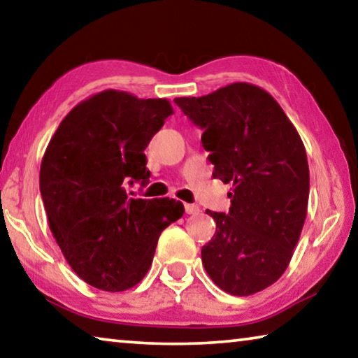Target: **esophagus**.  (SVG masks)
<instances>
[{"instance_id": "obj_1", "label": "esophagus", "mask_w": 358, "mask_h": 358, "mask_svg": "<svg viewBox=\"0 0 358 358\" xmlns=\"http://www.w3.org/2000/svg\"><path fill=\"white\" fill-rule=\"evenodd\" d=\"M185 211L186 215H197L201 208L197 207V205H192V203H185Z\"/></svg>"}]
</instances>
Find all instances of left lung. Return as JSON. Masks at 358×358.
<instances>
[{
  "mask_svg": "<svg viewBox=\"0 0 358 358\" xmlns=\"http://www.w3.org/2000/svg\"><path fill=\"white\" fill-rule=\"evenodd\" d=\"M203 129L213 177L232 183L229 213L207 210L216 232L202 264L224 292L246 296L281 278L306 220L310 169L299 132L265 90L238 82L175 99Z\"/></svg>",
  "mask_w": 358,
  "mask_h": 358,
  "instance_id": "8db88e82",
  "label": "left lung"
}]
</instances>
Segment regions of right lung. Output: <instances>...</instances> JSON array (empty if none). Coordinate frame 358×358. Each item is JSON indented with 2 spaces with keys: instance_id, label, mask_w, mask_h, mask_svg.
Segmentation results:
<instances>
[{
  "instance_id": "add662e5",
  "label": "right lung",
  "mask_w": 358,
  "mask_h": 358,
  "mask_svg": "<svg viewBox=\"0 0 358 358\" xmlns=\"http://www.w3.org/2000/svg\"><path fill=\"white\" fill-rule=\"evenodd\" d=\"M167 99L106 92L66 115L42 157L39 187L48 226L71 268L108 292L134 287L153 262L162 230L180 220L173 199H137L148 183V147L172 115Z\"/></svg>"
}]
</instances>
